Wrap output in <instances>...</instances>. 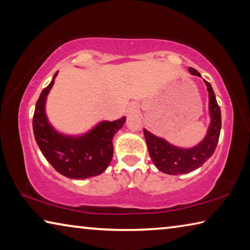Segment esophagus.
<instances>
[{"label":"esophagus","mask_w":250,"mask_h":250,"mask_svg":"<svg viewBox=\"0 0 250 250\" xmlns=\"http://www.w3.org/2000/svg\"><path fill=\"white\" fill-rule=\"evenodd\" d=\"M138 111H139V108H138L137 104H132L129 105V108H128V115H133V113L138 112Z\"/></svg>","instance_id":"1"}]
</instances>
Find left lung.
Masks as SVG:
<instances>
[{"mask_svg": "<svg viewBox=\"0 0 250 250\" xmlns=\"http://www.w3.org/2000/svg\"><path fill=\"white\" fill-rule=\"evenodd\" d=\"M188 71L192 75L201 77V74L192 67H189ZM204 83L207 87V91H208L210 124L205 138L197 146L188 147V149L175 146L164 140L163 138L156 137L146 129L143 130L147 151H149L154 166L158 167V170L166 174L179 175L196 170L213 155L215 149H216L222 128L221 108L217 104L216 97H215L210 83L206 80H204Z\"/></svg>", "mask_w": 250, "mask_h": 250, "instance_id": "left-lung-1", "label": "left lung"}]
</instances>
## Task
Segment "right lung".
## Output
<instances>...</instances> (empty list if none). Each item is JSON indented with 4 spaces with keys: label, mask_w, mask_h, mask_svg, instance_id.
Instances as JSON below:
<instances>
[{
    "label": "right lung",
    "mask_w": 250,
    "mask_h": 250,
    "mask_svg": "<svg viewBox=\"0 0 250 250\" xmlns=\"http://www.w3.org/2000/svg\"><path fill=\"white\" fill-rule=\"evenodd\" d=\"M42 91L33 117L34 137L42 153L55 170L69 179L83 180L99 175L111 162L112 139L122 128L125 117L115 121H101L80 135L62 134L49 124L45 104L55 78Z\"/></svg>",
    "instance_id": "obj_1"
}]
</instances>
